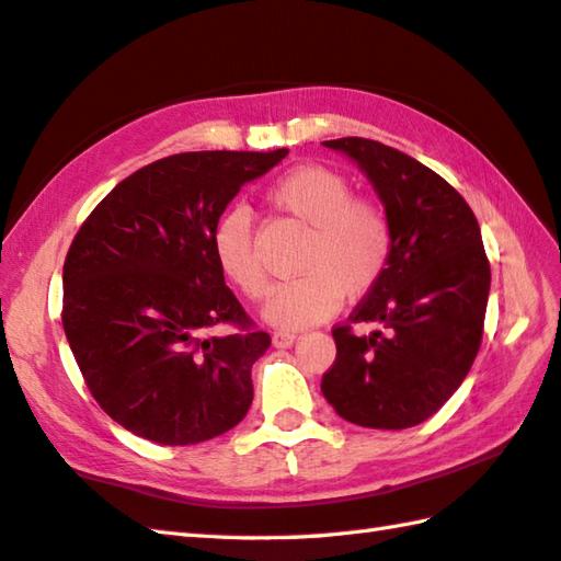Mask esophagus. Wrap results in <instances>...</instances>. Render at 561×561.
Returning <instances> with one entry per match:
<instances>
[{
	"label": "esophagus",
	"instance_id": "34e87169",
	"mask_svg": "<svg viewBox=\"0 0 561 561\" xmlns=\"http://www.w3.org/2000/svg\"><path fill=\"white\" fill-rule=\"evenodd\" d=\"M296 340H299V335H294V332H274V335H272V344L277 350L294 347Z\"/></svg>",
	"mask_w": 561,
	"mask_h": 561
}]
</instances>
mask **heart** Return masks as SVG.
Wrapping results in <instances>:
<instances>
[{
    "label": "heart",
    "instance_id": "1",
    "mask_svg": "<svg viewBox=\"0 0 561 561\" xmlns=\"http://www.w3.org/2000/svg\"><path fill=\"white\" fill-rule=\"evenodd\" d=\"M270 202L289 217L311 226L304 245V277L282 284L262 318L272 328L304 330L328 320L350 299L371 291L383 277L392 253V229L383 207L352 197V183L328 165L308 163L282 175ZM211 255L221 274L248 299H265L267 270L255 248L253 214L233 205L214 221Z\"/></svg>",
    "mask_w": 561,
    "mask_h": 561
}]
</instances>
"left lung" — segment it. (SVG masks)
Returning a JSON list of instances; mask_svg holds the SVG:
<instances>
[{
  "label": "left lung",
  "mask_w": 561,
  "mask_h": 561,
  "mask_svg": "<svg viewBox=\"0 0 561 561\" xmlns=\"http://www.w3.org/2000/svg\"><path fill=\"white\" fill-rule=\"evenodd\" d=\"M359 165L392 229L388 270L350 316L371 335L332 330L337 359L325 400L352 424L408 428L460 388L478 356L490 299L480 224L458 190L424 163L364 137L323 141Z\"/></svg>",
  "instance_id": "obj_1"
}]
</instances>
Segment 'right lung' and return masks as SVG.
I'll list each match as a JSON object with an SVG mask.
<instances>
[{
  "label": "right lung",
  "instance_id": "obj_1",
  "mask_svg": "<svg viewBox=\"0 0 561 561\" xmlns=\"http://www.w3.org/2000/svg\"><path fill=\"white\" fill-rule=\"evenodd\" d=\"M289 149L187 151L117 183L65 260L62 325L91 396L141 438L190 446L229 432L253 402L270 335L226 287L209 236L245 183ZM233 324L226 336L211 327Z\"/></svg>",
  "mask_w": 561,
  "mask_h": 561
}]
</instances>
